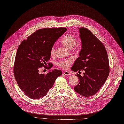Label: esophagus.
Listing matches in <instances>:
<instances>
[{
  "instance_id": "obj_1",
  "label": "esophagus",
  "mask_w": 124,
  "mask_h": 124,
  "mask_svg": "<svg viewBox=\"0 0 124 124\" xmlns=\"http://www.w3.org/2000/svg\"><path fill=\"white\" fill-rule=\"evenodd\" d=\"M63 74H64L65 76H70V72L67 71H63Z\"/></svg>"
}]
</instances>
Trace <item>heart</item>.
<instances>
[{"label":"heart","mask_w":124,"mask_h":124,"mask_svg":"<svg viewBox=\"0 0 124 124\" xmlns=\"http://www.w3.org/2000/svg\"><path fill=\"white\" fill-rule=\"evenodd\" d=\"M61 42L63 45L65 46L69 49H72L74 48L77 43V39L75 36L71 35H67L65 36L62 39ZM54 46L52 47L50 50V54L54 55ZM72 63V59H67L65 60H63L59 61L58 63V65L61 67L63 69H67L70 67V65Z\"/></svg>","instance_id":"1"}]
</instances>
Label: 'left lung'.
Returning <instances> with one entry per match:
<instances>
[{
	"label": "left lung",
	"instance_id": "8db88e82",
	"mask_svg": "<svg viewBox=\"0 0 124 124\" xmlns=\"http://www.w3.org/2000/svg\"><path fill=\"white\" fill-rule=\"evenodd\" d=\"M82 46L78 58L71 68L75 72L84 70V76L78 74L79 83L74 88L85 97L95 94L105 83L109 74L106 48L103 43L87 29L79 28Z\"/></svg>",
	"mask_w": 124,
	"mask_h": 124
}]
</instances>
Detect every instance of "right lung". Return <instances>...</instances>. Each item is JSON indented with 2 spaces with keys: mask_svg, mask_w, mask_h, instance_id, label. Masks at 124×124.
<instances>
[{
  "mask_svg": "<svg viewBox=\"0 0 124 124\" xmlns=\"http://www.w3.org/2000/svg\"><path fill=\"white\" fill-rule=\"evenodd\" d=\"M66 31L64 27L38 30L23 41L18 47L14 74L20 89L31 99L44 97L56 79L62 75V71L58 70H49L46 75L40 74L39 70L46 64L54 42ZM50 68L49 66V69Z\"/></svg>",
  "mask_w": 124,
  "mask_h": 124,
  "instance_id": "right-lung-1",
  "label": "right lung"
}]
</instances>
